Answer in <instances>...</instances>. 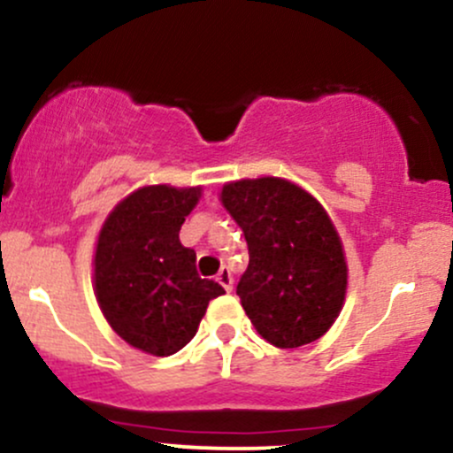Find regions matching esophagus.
I'll return each mask as SVG.
<instances>
[{
	"instance_id": "1",
	"label": "esophagus",
	"mask_w": 453,
	"mask_h": 453,
	"mask_svg": "<svg viewBox=\"0 0 453 453\" xmlns=\"http://www.w3.org/2000/svg\"><path fill=\"white\" fill-rule=\"evenodd\" d=\"M217 282L221 284L223 288H226V293H230V290H232V284H234V278H232L230 269H226V266H223V269L219 271V273H217Z\"/></svg>"
}]
</instances>
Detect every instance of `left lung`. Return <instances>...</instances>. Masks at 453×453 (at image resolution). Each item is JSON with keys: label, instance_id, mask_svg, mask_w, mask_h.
Segmentation results:
<instances>
[{"label": "left lung", "instance_id": "obj_1", "mask_svg": "<svg viewBox=\"0 0 453 453\" xmlns=\"http://www.w3.org/2000/svg\"><path fill=\"white\" fill-rule=\"evenodd\" d=\"M221 203L250 250L236 295L256 332L280 349L321 339L347 295L345 251L326 208L273 175L223 184Z\"/></svg>", "mask_w": 453, "mask_h": 453}]
</instances>
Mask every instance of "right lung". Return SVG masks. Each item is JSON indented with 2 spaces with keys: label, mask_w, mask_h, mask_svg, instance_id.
I'll return each instance as SVG.
<instances>
[{
  "label": "right lung",
  "mask_w": 453,
  "mask_h": 453,
  "mask_svg": "<svg viewBox=\"0 0 453 453\" xmlns=\"http://www.w3.org/2000/svg\"><path fill=\"white\" fill-rule=\"evenodd\" d=\"M202 187L151 184L123 197L104 221L93 256V290L108 326L127 345L171 356L197 332L211 299L226 290L202 280L180 227Z\"/></svg>",
  "instance_id": "1"
}]
</instances>
